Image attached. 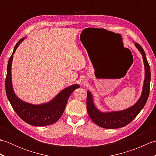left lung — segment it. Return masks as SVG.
Masks as SVG:
<instances>
[{"instance_id":"left-lung-1","label":"left lung","mask_w":156,"mask_h":156,"mask_svg":"<svg viewBox=\"0 0 156 156\" xmlns=\"http://www.w3.org/2000/svg\"><path fill=\"white\" fill-rule=\"evenodd\" d=\"M135 45L138 50L141 52L143 57L145 66V80L143 87V90L138 101L133 107L121 111H113L102 112L98 111L95 107L92 99V96L89 91L87 92V108L90 119L95 124L99 127L105 129H117L125 127L130 123L137 117L140 112L144 107L150 94V86L151 80L150 67L147 60L145 53L141 46L135 43Z\"/></svg>"}]
</instances>
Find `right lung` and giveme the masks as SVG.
<instances>
[{"label":"right lung","instance_id":"add662e5","mask_svg":"<svg viewBox=\"0 0 156 156\" xmlns=\"http://www.w3.org/2000/svg\"><path fill=\"white\" fill-rule=\"evenodd\" d=\"M21 38L14 48L10 57L7 66V73L5 79V90L6 96L12 108L19 117L27 123L34 126H45L54 124L59 120L64 112L69 96L72 92L80 86L74 84L66 88L56 97L47 103L35 105L27 103L19 99L13 90L11 80V64L15 54L19 45L24 40Z\"/></svg>","mask_w":156,"mask_h":156}]
</instances>
